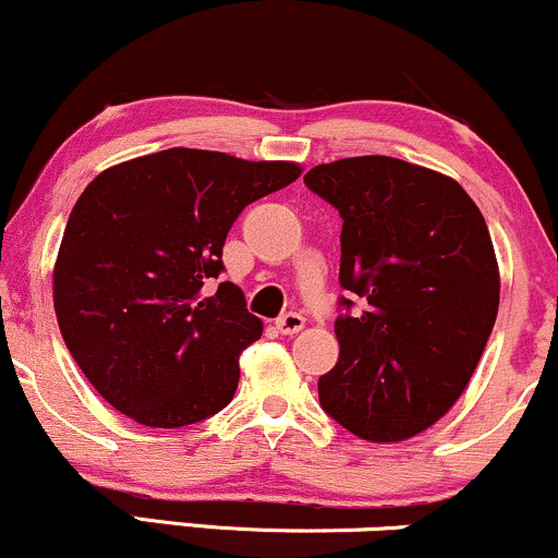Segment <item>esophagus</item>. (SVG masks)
Returning <instances> with one entry per match:
<instances>
[{
  "mask_svg": "<svg viewBox=\"0 0 558 558\" xmlns=\"http://www.w3.org/2000/svg\"><path fill=\"white\" fill-rule=\"evenodd\" d=\"M278 330L283 332V336H293V332H299L304 328V317L299 315V312H286L283 317H278Z\"/></svg>",
  "mask_w": 558,
  "mask_h": 558,
  "instance_id": "1",
  "label": "esophagus"
}]
</instances>
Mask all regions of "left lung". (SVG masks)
Here are the masks:
<instances>
[{"mask_svg":"<svg viewBox=\"0 0 558 558\" xmlns=\"http://www.w3.org/2000/svg\"><path fill=\"white\" fill-rule=\"evenodd\" d=\"M306 189L341 215V356L319 407L345 430L393 444L438 422L475 373L498 315L485 217L453 178L393 157L317 165Z\"/></svg>","mask_w":558,"mask_h":558,"instance_id":"1","label":"left lung"}]
</instances>
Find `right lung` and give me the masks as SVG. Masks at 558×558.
<instances>
[{"label": "right lung", "instance_id": "obj_1", "mask_svg": "<svg viewBox=\"0 0 558 558\" xmlns=\"http://www.w3.org/2000/svg\"><path fill=\"white\" fill-rule=\"evenodd\" d=\"M293 162L165 149L99 172L68 217L54 312L88 383L146 427L226 409L239 356L262 336L233 283L217 278L228 230L257 198L299 178Z\"/></svg>", "mask_w": 558, "mask_h": 558}]
</instances>
